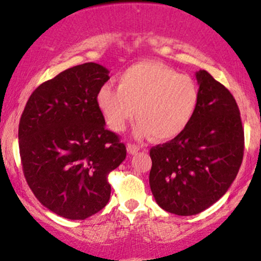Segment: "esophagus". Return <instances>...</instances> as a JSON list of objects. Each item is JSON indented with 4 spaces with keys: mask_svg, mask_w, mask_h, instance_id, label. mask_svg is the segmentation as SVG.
<instances>
[{
    "mask_svg": "<svg viewBox=\"0 0 261 261\" xmlns=\"http://www.w3.org/2000/svg\"><path fill=\"white\" fill-rule=\"evenodd\" d=\"M139 149H141V148H139V145H137V144H132V143H130V144L127 145V150H128V153H129V154L138 153Z\"/></svg>",
    "mask_w": 261,
    "mask_h": 261,
    "instance_id": "obj_1",
    "label": "esophagus"
}]
</instances>
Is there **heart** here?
I'll return each mask as SVG.
<instances>
[{
	"label": "heart",
	"instance_id": "obj_1",
	"mask_svg": "<svg viewBox=\"0 0 261 261\" xmlns=\"http://www.w3.org/2000/svg\"><path fill=\"white\" fill-rule=\"evenodd\" d=\"M200 92L194 80L161 62L132 64L118 77V87L106 83L96 102L112 130L122 132L137 112V138L153 136L172 141L189 127L197 113Z\"/></svg>",
	"mask_w": 261,
	"mask_h": 261
}]
</instances>
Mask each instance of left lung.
Here are the masks:
<instances>
[{"mask_svg":"<svg viewBox=\"0 0 261 261\" xmlns=\"http://www.w3.org/2000/svg\"><path fill=\"white\" fill-rule=\"evenodd\" d=\"M200 100L189 127L150 149L149 184L162 209L195 215L234 181L244 155V128L234 97L208 72H197Z\"/></svg>","mask_w":261,"mask_h":261,"instance_id":"8db88e82","label":"left lung"}]
</instances>
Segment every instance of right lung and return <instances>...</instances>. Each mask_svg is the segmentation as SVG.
Listing matches in <instances>:
<instances>
[{
  "label": "right lung",
  "mask_w": 261,
  "mask_h": 261,
  "mask_svg": "<svg viewBox=\"0 0 261 261\" xmlns=\"http://www.w3.org/2000/svg\"><path fill=\"white\" fill-rule=\"evenodd\" d=\"M108 73L93 62L61 72L33 91L19 119L27 184L42 205L67 219L83 220L107 205L108 174L127 155L97 107Z\"/></svg>",
  "instance_id": "obj_1"
}]
</instances>
